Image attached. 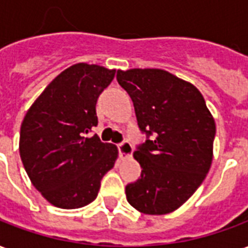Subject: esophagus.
<instances>
[{"label": "esophagus", "mask_w": 248, "mask_h": 248, "mask_svg": "<svg viewBox=\"0 0 248 248\" xmlns=\"http://www.w3.org/2000/svg\"><path fill=\"white\" fill-rule=\"evenodd\" d=\"M118 150H119V155L122 159H126V157L131 156V154H133L134 148L131 146V143L127 142V140H124L122 143H119L118 144Z\"/></svg>", "instance_id": "obj_1"}]
</instances>
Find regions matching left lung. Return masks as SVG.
<instances>
[{"label":"left lung","mask_w":248,"mask_h":248,"mask_svg":"<svg viewBox=\"0 0 248 248\" xmlns=\"http://www.w3.org/2000/svg\"><path fill=\"white\" fill-rule=\"evenodd\" d=\"M117 80L131 97L139 129L147 137L134 152L142 173L126 186L127 201L144 214L173 212L210 170L214 118L193 84L164 69L118 71Z\"/></svg>","instance_id":"left-lung-1"}]
</instances>
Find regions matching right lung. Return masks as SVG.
Segmentation results:
<instances>
[{
    "label": "right lung",
    "mask_w": 248,
    "mask_h": 248,
    "mask_svg": "<svg viewBox=\"0 0 248 248\" xmlns=\"http://www.w3.org/2000/svg\"><path fill=\"white\" fill-rule=\"evenodd\" d=\"M115 69L78 63L49 82L27 110L19 154L31 183L56 208L78 209L94 201L102 177L114 167L118 148L94 134L96 104Z\"/></svg>",
    "instance_id": "obj_1"
}]
</instances>
